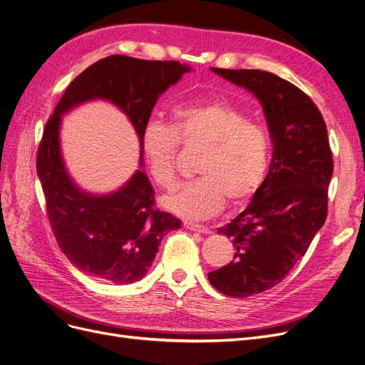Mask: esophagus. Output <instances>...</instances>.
<instances>
[{"instance_id": "34e87169", "label": "esophagus", "mask_w": 365, "mask_h": 365, "mask_svg": "<svg viewBox=\"0 0 365 365\" xmlns=\"http://www.w3.org/2000/svg\"><path fill=\"white\" fill-rule=\"evenodd\" d=\"M184 227L185 229H190V230H195V232H200V233H211V229L203 226V225H196V223H188V222H184Z\"/></svg>"}]
</instances>
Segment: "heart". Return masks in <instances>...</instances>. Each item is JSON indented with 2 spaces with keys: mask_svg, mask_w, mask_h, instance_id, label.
<instances>
[{
  "mask_svg": "<svg viewBox=\"0 0 365 365\" xmlns=\"http://www.w3.org/2000/svg\"><path fill=\"white\" fill-rule=\"evenodd\" d=\"M180 145L203 148L196 173L163 197V207L192 220L220 212L227 203L249 202L267 177L271 154L269 135L264 125L223 101H199L178 106L170 125L151 120L142 128L140 147L153 181L172 188L178 180Z\"/></svg>",
  "mask_w": 365,
  "mask_h": 365,
  "instance_id": "b5f03b06",
  "label": "heart"
}]
</instances>
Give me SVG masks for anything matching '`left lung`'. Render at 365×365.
<instances>
[{
  "mask_svg": "<svg viewBox=\"0 0 365 365\" xmlns=\"http://www.w3.org/2000/svg\"><path fill=\"white\" fill-rule=\"evenodd\" d=\"M211 70L260 100L274 145L250 205L218 229L232 238L233 260L208 274L218 292L244 298L279 284L324 226L332 153L322 113L298 86L264 70Z\"/></svg>",
  "mask_w": 365,
  "mask_h": 365,
  "instance_id": "obj_1",
  "label": "left lung"
}]
</instances>
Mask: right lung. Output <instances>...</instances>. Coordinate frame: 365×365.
I'll return each instance as SVG.
<instances>
[{
    "label": "right lung",
    "instance_id": "obj_1",
    "mask_svg": "<svg viewBox=\"0 0 365 365\" xmlns=\"http://www.w3.org/2000/svg\"><path fill=\"white\" fill-rule=\"evenodd\" d=\"M187 71L190 67L180 61L106 56L73 79L48 120L37 151V175L55 240L71 264L85 274L118 284L140 280L155 259L162 238L180 229L181 223L155 208L154 188L142 170H136L118 192L106 196L78 188L60 151L61 115L83 101L109 100L128 116L140 142L157 98Z\"/></svg>",
    "mask_w": 365,
    "mask_h": 365
}]
</instances>
